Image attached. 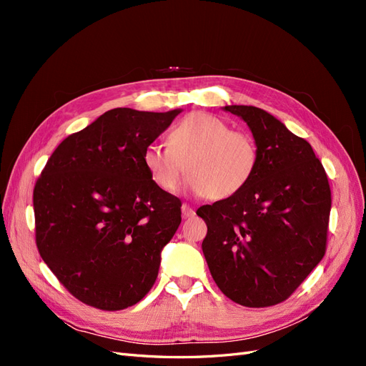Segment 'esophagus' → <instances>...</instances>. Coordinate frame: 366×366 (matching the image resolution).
<instances>
[{"instance_id":"esophagus-1","label":"esophagus","mask_w":366,"mask_h":366,"mask_svg":"<svg viewBox=\"0 0 366 366\" xmlns=\"http://www.w3.org/2000/svg\"><path fill=\"white\" fill-rule=\"evenodd\" d=\"M182 212H183V217H184V218H191V217H194V215H195V209H194L191 204L183 203V206H182Z\"/></svg>"}]
</instances>
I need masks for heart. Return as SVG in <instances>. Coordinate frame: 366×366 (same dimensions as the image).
I'll return each instance as SVG.
<instances>
[{
	"instance_id": "obj_1",
	"label": "heart",
	"mask_w": 366,
	"mask_h": 366,
	"mask_svg": "<svg viewBox=\"0 0 366 366\" xmlns=\"http://www.w3.org/2000/svg\"><path fill=\"white\" fill-rule=\"evenodd\" d=\"M143 163L159 187L179 189L184 174L189 186L210 200H224L244 189L259 164V148L247 131L232 129L221 117L192 113L168 134V145L149 143Z\"/></svg>"
}]
</instances>
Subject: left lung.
I'll list each match as a JSON object with an SVG mask.
<instances>
[{"mask_svg": "<svg viewBox=\"0 0 366 366\" xmlns=\"http://www.w3.org/2000/svg\"><path fill=\"white\" fill-rule=\"evenodd\" d=\"M249 125L259 164L244 189L198 207L207 224L203 253L232 301L272 307L285 301L324 258L331 191L312 145L267 112L230 105Z\"/></svg>", "mask_w": 366, "mask_h": 366, "instance_id": "obj_1", "label": "left lung"}]
</instances>
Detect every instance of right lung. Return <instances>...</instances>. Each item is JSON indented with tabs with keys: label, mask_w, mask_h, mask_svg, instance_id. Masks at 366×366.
<instances>
[{
	"label": "right lung",
	"mask_w": 366,
	"mask_h": 366,
	"mask_svg": "<svg viewBox=\"0 0 366 366\" xmlns=\"http://www.w3.org/2000/svg\"><path fill=\"white\" fill-rule=\"evenodd\" d=\"M177 114L109 109L64 139L36 180L38 252L86 305L128 308L157 280L160 252L182 223V202L154 183L143 151Z\"/></svg>",
	"instance_id": "add662e5"
}]
</instances>
